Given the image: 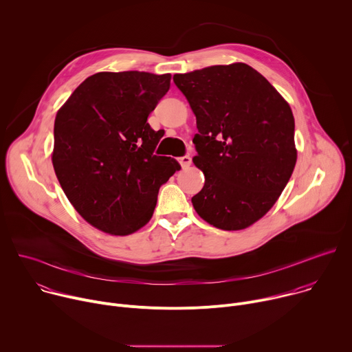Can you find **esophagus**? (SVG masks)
<instances>
[{
    "label": "esophagus",
    "instance_id": "obj_1",
    "mask_svg": "<svg viewBox=\"0 0 352 352\" xmlns=\"http://www.w3.org/2000/svg\"><path fill=\"white\" fill-rule=\"evenodd\" d=\"M178 162H179V164H181L182 168H188V167L190 166V163H192V160H190L189 156H182V157L178 159Z\"/></svg>",
    "mask_w": 352,
    "mask_h": 352
}]
</instances>
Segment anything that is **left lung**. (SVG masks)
<instances>
[{"label":"left lung","mask_w":352,"mask_h":352,"mask_svg":"<svg viewBox=\"0 0 352 352\" xmlns=\"http://www.w3.org/2000/svg\"><path fill=\"white\" fill-rule=\"evenodd\" d=\"M173 79L196 117L193 163L205 174L192 197L196 213L226 231L252 226L273 208L296 163L288 103L242 63Z\"/></svg>","instance_id":"1"}]
</instances>
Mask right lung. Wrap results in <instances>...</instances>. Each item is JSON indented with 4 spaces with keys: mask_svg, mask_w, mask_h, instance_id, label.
I'll use <instances>...</instances> for the list:
<instances>
[{
    "mask_svg": "<svg viewBox=\"0 0 352 352\" xmlns=\"http://www.w3.org/2000/svg\"><path fill=\"white\" fill-rule=\"evenodd\" d=\"M170 80V74L98 72L57 113L56 175L75 210L107 234L128 235L147 224L160 186L181 170L155 155L164 132L147 122Z\"/></svg>",
    "mask_w": 352,
    "mask_h": 352,
    "instance_id": "add662e5",
    "label": "right lung"
}]
</instances>
